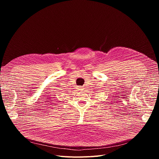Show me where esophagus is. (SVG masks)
Returning <instances> with one entry per match:
<instances>
[{"instance_id": "34e87169", "label": "esophagus", "mask_w": 159, "mask_h": 159, "mask_svg": "<svg viewBox=\"0 0 159 159\" xmlns=\"http://www.w3.org/2000/svg\"><path fill=\"white\" fill-rule=\"evenodd\" d=\"M82 88H83V87H82L81 86H78V87H77V89L79 90H81V89H82Z\"/></svg>"}]
</instances>
